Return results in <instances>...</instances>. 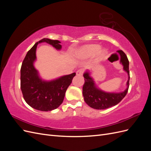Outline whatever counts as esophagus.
Wrapping results in <instances>:
<instances>
[{
    "mask_svg": "<svg viewBox=\"0 0 151 151\" xmlns=\"http://www.w3.org/2000/svg\"><path fill=\"white\" fill-rule=\"evenodd\" d=\"M83 72H84V71H83V69H79L76 72V74H77V76H82L83 75Z\"/></svg>",
    "mask_w": 151,
    "mask_h": 151,
    "instance_id": "obj_1",
    "label": "esophagus"
}]
</instances>
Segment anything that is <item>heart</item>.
<instances>
[{
	"label": "heart",
	"instance_id": "b5f03b06",
	"mask_svg": "<svg viewBox=\"0 0 151 151\" xmlns=\"http://www.w3.org/2000/svg\"><path fill=\"white\" fill-rule=\"evenodd\" d=\"M100 50V47L97 45H90L85 46L81 48L79 51V55L83 57H89L93 56L96 53H97ZM106 52L104 50H100L98 53V58L99 60H102L105 57Z\"/></svg>",
	"mask_w": 151,
	"mask_h": 151
}]
</instances>
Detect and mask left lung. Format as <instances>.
Returning a JSON list of instances; mask_svg holds the SVG:
<instances>
[{
	"mask_svg": "<svg viewBox=\"0 0 151 151\" xmlns=\"http://www.w3.org/2000/svg\"><path fill=\"white\" fill-rule=\"evenodd\" d=\"M118 52L120 55V62L123 65V70L127 72L129 77L127 83V88L122 93H106L97 88L93 79L90 76V73L88 71L86 72L83 75L85 82L83 88V94L85 102L91 108L96 109H104L115 106L127 94L130 80L129 61L122 50H118Z\"/></svg>",
	"mask_w": 151,
	"mask_h": 151,
	"instance_id": "8db88e82",
	"label": "left lung"
}]
</instances>
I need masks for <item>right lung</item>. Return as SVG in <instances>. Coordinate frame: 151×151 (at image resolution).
Wrapping results in <instances>:
<instances>
[{"instance_id": "obj_1", "label": "right lung", "mask_w": 151, "mask_h": 151, "mask_svg": "<svg viewBox=\"0 0 151 151\" xmlns=\"http://www.w3.org/2000/svg\"><path fill=\"white\" fill-rule=\"evenodd\" d=\"M45 42L60 50L62 45L58 40L43 38L36 42L27 53L21 68V89L26 103L37 110L52 111L62 103L68 87L76 76H63L50 81L40 78L37 70L34 67L36 60V50L38 44Z\"/></svg>"}]
</instances>
